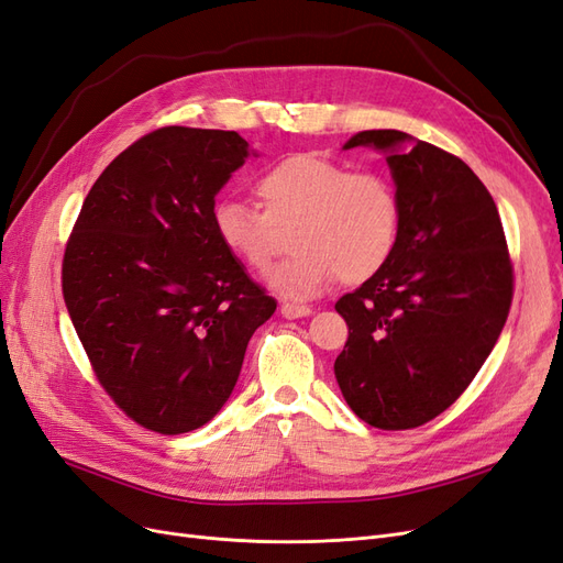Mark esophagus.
<instances>
[{"label":"esophagus","mask_w":563,"mask_h":563,"mask_svg":"<svg viewBox=\"0 0 563 563\" xmlns=\"http://www.w3.org/2000/svg\"><path fill=\"white\" fill-rule=\"evenodd\" d=\"M312 310L308 305H296V302H284L282 305V317L286 319H302V317H310Z\"/></svg>","instance_id":"1"}]
</instances>
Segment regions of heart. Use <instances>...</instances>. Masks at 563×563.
<instances>
[{
    "mask_svg": "<svg viewBox=\"0 0 563 563\" xmlns=\"http://www.w3.org/2000/svg\"><path fill=\"white\" fill-rule=\"evenodd\" d=\"M261 209L218 199L211 228L218 244L253 272L275 261V228H286L294 255L269 272L275 294L305 300L338 279L362 284L387 265L397 246L399 199L378 174H350L317 155H294L269 166L253 185Z\"/></svg>",
    "mask_w": 563,
    "mask_h": 563,
    "instance_id": "heart-1",
    "label": "heart"
}]
</instances>
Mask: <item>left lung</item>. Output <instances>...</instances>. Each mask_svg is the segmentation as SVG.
Listing matches in <instances>:
<instances>
[{"label": "left lung", "instance_id": "obj_1", "mask_svg": "<svg viewBox=\"0 0 563 563\" xmlns=\"http://www.w3.org/2000/svg\"><path fill=\"white\" fill-rule=\"evenodd\" d=\"M352 147L385 155L399 234L378 275L335 302L350 338L333 371L364 422L411 430L444 413L498 343L512 263L496 201L463 159L395 129L354 133Z\"/></svg>", "mask_w": 563, "mask_h": 563}]
</instances>
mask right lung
Returning a JSON list of instances; mask_svg holds the SVG:
<instances>
[{"instance_id": "add662e5", "label": "right lung", "mask_w": 563, "mask_h": 563, "mask_svg": "<svg viewBox=\"0 0 563 563\" xmlns=\"http://www.w3.org/2000/svg\"><path fill=\"white\" fill-rule=\"evenodd\" d=\"M249 157L236 131H152L100 174L67 242L63 298L96 378L152 432L207 424L277 310L211 228Z\"/></svg>"}]
</instances>
